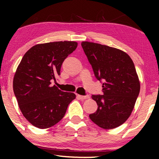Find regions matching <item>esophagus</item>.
<instances>
[{
	"mask_svg": "<svg viewBox=\"0 0 159 159\" xmlns=\"http://www.w3.org/2000/svg\"><path fill=\"white\" fill-rule=\"evenodd\" d=\"M78 97L80 98V99H88V98H90V96H89V95H77Z\"/></svg>",
	"mask_w": 159,
	"mask_h": 159,
	"instance_id": "obj_1",
	"label": "esophagus"
}]
</instances>
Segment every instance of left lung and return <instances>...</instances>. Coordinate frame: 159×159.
Returning <instances> with one entry per match:
<instances>
[{"instance_id":"left-lung-1","label":"left lung","mask_w":159,"mask_h":159,"mask_svg":"<svg viewBox=\"0 0 159 159\" xmlns=\"http://www.w3.org/2000/svg\"><path fill=\"white\" fill-rule=\"evenodd\" d=\"M103 95H93L98 109L89 117L105 129L125 123L133 110L140 84L132 58L121 50L91 42L81 43Z\"/></svg>"}]
</instances>
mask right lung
I'll use <instances>...</instances> for the list:
<instances>
[{"instance_id":"1","label":"right lung","mask_w":159,"mask_h":159,"mask_svg":"<svg viewBox=\"0 0 159 159\" xmlns=\"http://www.w3.org/2000/svg\"><path fill=\"white\" fill-rule=\"evenodd\" d=\"M77 47L74 41H58L34 45L26 52L13 81L14 95L23 116L34 127L47 129L57 124L75 99L52 80L60 75L65 58Z\"/></svg>"}]
</instances>
